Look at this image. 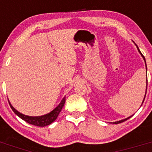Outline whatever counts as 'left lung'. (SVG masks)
I'll use <instances>...</instances> for the list:
<instances>
[{
  "label": "left lung",
  "mask_w": 152,
  "mask_h": 152,
  "mask_svg": "<svg viewBox=\"0 0 152 152\" xmlns=\"http://www.w3.org/2000/svg\"><path fill=\"white\" fill-rule=\"evenodd\" d=\"M137 49H138V50H139V52H140V54L142 55V57H143V58H144L145 61V57H144V56H143V55L142 54V52H140V50H139V47H138V46H137ZM145 64H146V63H145ZM146 69H147V66H146ZM147 86H148V80H147ZM147 86H146V91H147ZM145 95H146V94H145ZM144 100H145V99H144V100H143V102H144ZM143 102H142V103H143ZM130 117H131V116H129V117H128V118H126V119H123V120H120V121L114 122L113 123H114V124H118V123H123V122H124V121H126V120H127V119H129Z\"/></svg>",
  "instance_id": "obj_1"
}]
</instances>
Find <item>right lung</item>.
Masks as SVG:
<instances>
[{
    "label": "right lung",
    "instance_id": "obj_1",
    "mask_svg": "<svg viewBox=\"0 0 152 152\" xmlns=\"http://www.w3.org/2000/svg\"><path fill=\"white\" fill-rule=\"evenodd\" d=\"M64 103H65V97L63 98L61 102L59 103V105L54 110H52V112L46 114V115H44V116H26V115H23V114L20 113H19L17 110H16L13 107V106L10 104V102H9V104H10V107H11L12 110L15 113V114H17L19 117L23 119L24 121H26V123H29L31 125H33V126L43 127V126L51 124V123H53L57 119L58 114L61 112V109L64 107Z\"/></svg>",
    "mask_w": 152,
    "mask_h": 152
}]
</instances>
